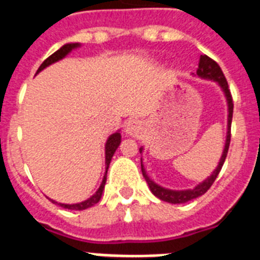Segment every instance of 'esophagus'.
<instances>
[{"label":"esophagus","mask_w":260,"mask_h":260,"mask_svg":"<svg viewBox=\"0 0 260 260\" xmlns=\"http://www.w3.org/2000/svg\"><path fill=\"white\" fill-rule=\"evenodd\" d=\"M142 128H143V126H142L141 121H138V119H128L125 125V133L126 135L138 137V135L141 134Z\"/></svg>","instance_id":"esophagus-1"}]
</instances>
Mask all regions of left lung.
Listing matches in <instances>:
<instances>
[{"label": "left lung", "instance_id": "obj_1", "mask_svg": "<svg viewBox=\"0 0 260 260\" xmlns=\"http://www.w3.org/2000/svg\"><path fill=\"white\" fill-rule=\"evenodd\" d=\"M192 75H194V77L201 78V79L212 80V82H215V83L221 88L222 93H224L225 96V100H226V105H228L226 137H225V144H224V150H222V153H221V157H220L219 164H217V167L215 168V171L211 173V176H208L206 180L199 182L198 185L195 186V187H192V189L172 190V189H167V187H162V186L156 183L153 180H151L150 176L147 174L146 169H144L143 158H141L142 173H143L144 180H146L147 185H148V187H150L151 192H152L155 197H157L160 201L168 202V203H172V204H182V203H186V202L192 201V199H197L199 198V197H202L204 192L210 189L211 186H212V183L215 182L216 177L219 176L220 171H221L225 158H226V153H228V150H229V143H231V125H232V117H233V100H232L231 91H229L228 88V82H226V79H225L221 69H220V66L217 65L213 59H211L210 57L201 56L197 74H192ZM139 152L143 153V147L139 148Z\"/></svg>", "mask_w": 260, "mask_h": 260}]
</instances>
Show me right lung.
<instances>
[{
  "mask_svg": "<svg viewBox=\"0 0 260 260\" xmlns=\"http://www.w3.org/2000/svg\"><path fill=\"white\" fill-rule=\"evenodd\" d=\"M80 47H82V44H80V43H68V44L62 45V47L59 48L57 52L53 53L52 56L48 57V58L45 59L43 63H41L36 74H39L40 71H43L44 69H47L48 66L53 65V63H56V62L63 59L66 56H68V54H70L73 50L78 49V48H80ZM119 144H121V133H119V130H117L116 133L110 134L109 137H108L107 142H105V173H104V177H103L102 183H100V186H99V189L96 190L95 194L91 195L88 199H86V201H83V202H80V203H73V204L58 203V202L53 201V199H49V198L48 199H49L52 203L61 206L62 208H66V210H73V211H83V210H87V208H89V207H92V206H95V204L98 203L100 199H102V195H103V191H104L105 183H107V173H108V169H109V164H110V161H112V157H113L114 152H116V150L118 148Z\"/></svg>",
  "mask_w": 260,
  "mask_h": 260,
  "instance_id": "obj_1",
  "label": "right lung"
}]
</instances>
